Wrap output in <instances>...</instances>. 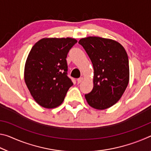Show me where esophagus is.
Returning a JSON list of instances; mask_svg holds the SVG:
<instances>
[{
  "label": "esophagus",
  "instance_id": "obj_1",
  "mask_svg": "<svg viewBox=\"0 0 151 151\" xmlns=\"http://www.w3.org/2000/svg\"><path fill=\"white\" fill-rule=\"evenodd\" d=\"M83 80H84V78H83V77H81V78H78L77 79V83L78 84H79V83H82V82L83 81Z\"/></svg>",
  "mask_w": 151,
  "mask_h": 151
}]
</instances>
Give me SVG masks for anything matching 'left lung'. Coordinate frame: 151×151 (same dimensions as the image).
<instances>
[{
    "label": "left lung",
    "instance_id": "1",
    "mask_svg": "<svg viewBox=\"0 0 151 151\" xmlns=\"http://www.w3.org/2000/svg\"><path fill=\"white\" fill-rule=\"evenodd\" d=\"M93 63V88L85 94L91 107L104 110L118 102L129 82V65L127 53L116 40L99 37L80 39Z\"/></svg>",
    "mask_w": 151,
    "mask_h": 151
}]
</instances>
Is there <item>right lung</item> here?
I'll list each match as a JSON object with an SVG mask.
<instances>
[{"label":"right lung","instance_id":"right-lung-1","mask_svg":"<svg viewBox=\"0 0 151 151\" xmlns=\"http://www.w3.org/2000/svg\"><path fill=\"white\" fill-rule=\"evenodd\" d=\"M77 40L72 38H44L32 47L24 66V78L37 103L46 109L63 103L73 83L67 76L66 57Z\"/></svg>","mask_w":151,"mask_h":151}]
</instances>
